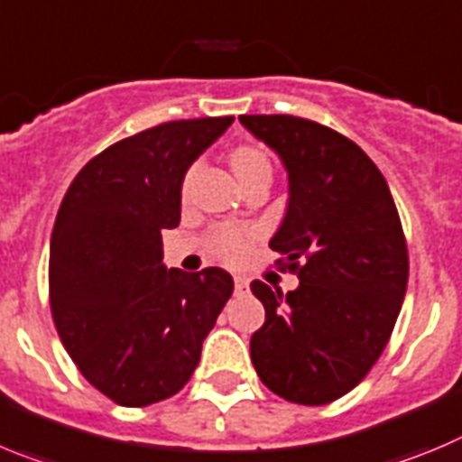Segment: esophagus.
<instances>
[{
  "label": "esophagus",
  "instance_id": "obj_1",
  "mask_svg": "<svg viewBox=\"0 0 462 462\" xmlns=\"http://www.w3.org/2000/svg\"><path fill=\"white\" fill-rule=\"evenodd\" d=\"M234 283H236V293H245V291H247V286H249V279L247 277H236L234 279Z\"/></svg>",
  "mask_w": 462,
  "mask_h": 462
}]
</instances>
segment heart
Masks as SVG:
<instances>
[{"label":"heart","instance_id":"b5f03b06","mask_svg":"<svg viewBox=\"0 0 462 462\" xmlns=\"http://www.w3.org/2000/svg\"><path fill=\"white\" fill-rule=\"evenodd\" d=\"M231 167H234L238 180L247 179L252 173L259 171H270V160L268 155L261 151V148L254 146H240L231 153ZM189 180H192V171L185 176L183 180V192H188ZM249 240H252V234L247 231H236V228H224L219 234H215L213 238V249L222 256V259L231 261V263H238V261L245 259V254L249 249Z\"/></svg>","mask_w":462,"mask_h":462}]
</instances>
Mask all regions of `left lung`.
I'll list each match as a JSON object with an SVG mask.
<instances>
[{"mask_svg": "<svg viewBox=\"0 0 462 462\" xmlns=\"http://www.w3.org/2000/svg\"><path fill=\"white\" fill-rule=\"evenodd\" d=\"M240 124L289 173L270 247L300 279L286 295L252 282L265 307L252 364L291 403H332L378 362L403 304L408 247L394 199L369 155L332 128L286 114H245Z\"/></svg>", "mask_w": 462, "mask_h": 462, "instance_id": "8db88e82", "label": "left lung"}]
</instances>
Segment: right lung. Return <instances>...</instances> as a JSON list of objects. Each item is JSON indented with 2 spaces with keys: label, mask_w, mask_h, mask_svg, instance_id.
<instances>
[{
  "label": "right lung",
  "mask_w": 462,
  "mask_h": 462,
  "mask_svg": "<svg viewBox=\"0 0 462 462\" xmlns=\"http://www.w3.org/2000/svg\"><path fill=\"white\" fill-rule=\"evenodd\" d=\"M234 116L155 125L96 155L68 188L50 240V307L84 378L125 408L183 389L234 293L222 268L162 263L194 160Z\"/></svg>",
  "instance_id": "right-lung-1"
}]
</instances>
